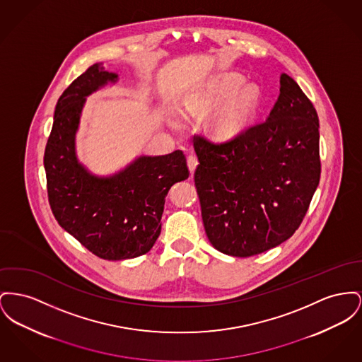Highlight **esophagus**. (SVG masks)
I'll return each mask as SVG.
<instances>
[{"label":"esophagus","mask_w":362,"mask_h":362,"mask_svg":"<svg viewBox=\"0 0 362 362\" xmlns=\"http://www.w3.org/2000/svg\"><path fill=\"white\" fill-rule=\"evenodd\" d=\"M187 165H189V170L192 173H194V170L197 168V165H198V158L195 157V156H189L187 157Z\"/></svg>","instance_id":"1"}]
</instances>
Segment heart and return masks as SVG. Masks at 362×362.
Here are the masks:
<instances>
[{"label": "heart", "mask_w": 362, "mask_h": 362, "mask_svg": "<svg viewBox=\"0 0 362 362\" xmlns=\"http://www.w3.org/2000/svg\"><path fill=\"white\" fill-rule=\"evenodd\" d=\"M239 82L238 76H227L218 83L213 85L205 94V100L198 105L197 103H192L186 107V113H194L198 107H206L212 105L216 103L223 101L226 97H228L235 90V87ZM255 101H257V94L252 87H245L236 97L234 101L224 107L221 113L217 116L213 124V131L217 136H228L236 132L246 117L250 115V112L255 107ZM172 127H180V122L173 119L170 122Z\"/></svg>", "instance_id": "obj_1"}]
</instances>
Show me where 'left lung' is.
<instances>
[{"mask_svg": "<svg viewBox=\"0 0 362 362\" xmlns=\"http://www.w3.org/2000/svg\"><path fill=\"white\" fill-rule=\"evenodd\" d=\"M319 141L317 112L287 74L265 122L221 144L194 136V182L214 249L250 257L293 236L319 186Z\"/></svg>", "mask_w": 362, "mask_h": 362, "instance_id": "8db88e82", "label": "left lung"}]
</instances>
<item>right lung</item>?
<instances>
[{
	"label": "right lung",
	"instance_id": "right-lung-1",
	"mask_svg": "<svg viewBox=\"0 0 362 362\" xmlns=\"http://www.w3.org/2000/svg\"><path fill=\"white\" fill-rule=\"evenodd\" d=\"M117 75L101 63L78 76L57 101L43 165L52 212L68 234L93 255L117 261L146 255L161 233V216L172 185L189 177L183 151L141 156L124 170L93 175L79 163L75 135L86 97Z\"/></svg>",
	"mask_w": 362,
	"mask_h": 362
}]
</instances>
